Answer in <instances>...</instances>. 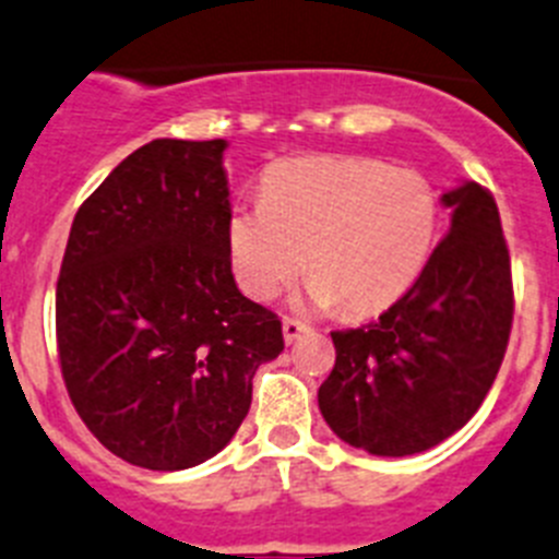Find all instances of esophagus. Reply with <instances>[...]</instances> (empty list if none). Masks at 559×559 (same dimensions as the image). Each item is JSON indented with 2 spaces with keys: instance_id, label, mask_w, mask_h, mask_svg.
Returning a JSON list of instances; mask_svg holds the SVG:
<instances>
[{
  "instance_id": "1",
  "label": "esophagus",
  "mask_w": 559,
  "mask_h": 559,
  "mask_svg": "<svg viewBox=\"0 0 559 559\" xmlns=\"http://www.w3.org/2000/svg\"><path fill=\"white\" fill-rule=\"evenodd\" d=\"M309 331V325L304 323V320H295V317H286L284 320V340L286 345H292L295 340H300V336Z\"/></svg>"
}]
</instances>
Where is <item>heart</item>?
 I'll return each instance as SVG.
<instances>
[{
  "mask_svg": "<svg viewBox=\"0 0 559 559\" xmlns=\"http://www.w3.org/2000/svg\"><path fill=\"white\" fill-rule=\"evenodd\" d=\"M437 217L440 198L415 169L320 155L275 164L261 183V203L234 211L228 242L250 298H275L306 255L309 304L370 314L415 284Z\"/></svg>",
  "mask_w": 559,
  "mask_h": 559,
  "instance_id": "b5f03b06",
  "label": "heart"
}]
</instances>
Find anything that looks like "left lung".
Segmentation results:
<instances>
[{"label": "left lung", "instance_id": "1", "mask_svg": "<svg viewBox=\"0 0 559 559\" xmlns=\"http://www.w3.org/2000/svg\"><path fill=\"white\" fill-rule=\"evenodd\" d=\"M451 228L412 289L370 325L331 331L317 404L340 440L376 456L429 451L476 415L512 329L499 205L474 180L442 194Z\"/></svg>", "mask_w": 559, "mask_h": 559}]
</instances>
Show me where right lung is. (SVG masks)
Instances as JSON below:
<instances>
[{"label":"right lung","instance_id":"add662e5","mask_svg":"<svg viewBox=\"0 0 559 559\" xmlns=\"http://www.w3.org/2000/svg\"><path fill=\"white\" fill-rule=\"evenodd\" d=\"M225 139H155L80 205L55 295L69 399L147 471L211 460L242 426L281 320L230 273Z\"/></svg>","mask_w":559,"mask_h":559}]
</instances>
